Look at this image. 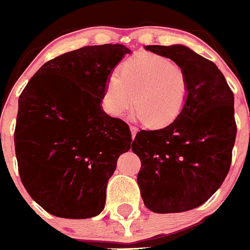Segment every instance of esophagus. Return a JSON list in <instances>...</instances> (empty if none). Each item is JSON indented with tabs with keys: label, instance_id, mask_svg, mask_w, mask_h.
<instances>
[{
	"label": "esophagus",
	"instance_id": "34e87169",
	"mask_svg": "<svg viewBox=\"0 0 250 250\" xmlns=\"http://www.w3.org/2000/svg\"><path fill=\"white\" fill-rule=\"evenodd\" d=\"M130 133H132V139L134 140V138H135V134H137V132H138V129L137 128L134 127V125H130Z\"/></svg>",
	"mask_w": 250,
	"mask_h": 250
}]
</instances>
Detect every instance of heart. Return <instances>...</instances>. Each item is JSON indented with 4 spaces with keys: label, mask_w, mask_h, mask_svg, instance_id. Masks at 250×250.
Returning <instances> with one entry per match:
<instances>
[{
    "label": "heart",
    "mask_w": 250,
    "mask_h": 250,
    "mask_svg": "<svg viewBox=\"0 0 250 250\" xmlns=\"http://www.w3.org/2000/svg\"><path fill=\"white\" fill-rule=\"evenodd\" d=\"M190 83L183 67L154 53H139L123 61L106 81L103 103L106 112L120 117L130 107L149 128L171 125L186 107Z\"/></svg>",
    "instance_id": "b5f03b06"
}]
</instances>
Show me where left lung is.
Listing matches in <instances>:
<instances>
[{
	"instance_id": "left-lung-1",
	"label": "left lung",
	"mask_w": 250,
	"mask_h": 250,
	"mask_svg": "<svg viewBox=\"0 0 250 250\" xmlns=\"http://www.w3.org/2000/svg\"><path fill=\"white\" fill-rule=\"evenodd\" d=\"M145 48L183 67L190 90L183 112L171 125L135 135L132 150L142 162L138 186L151 211H188L204 204L229 173L237 134L234 96L216 64L190 48Z\"/></svg>"
}]
</instances>
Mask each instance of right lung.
Returning a JSON list of instances; mask_svg holds the SVG:
<instances>
[{"mask_svg": "<svg viewBox=\"0 0 250 250\" xmlns=\"http://www.w3.org/2000/svg\"><path fill=\"white\" fill-rule=\"evenodd\" d=\"M130 51L120 43L84 46L47 61L18 100L14 146L21 183L51 215L100 214L106 187L129 150L125 121L101 108L111 71Z\"/></svg>", "mask_w": 250, "mask_h": 250, "instance_id": "right-lung-1", "label": "right lung"}]
</instances>
